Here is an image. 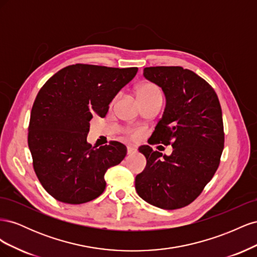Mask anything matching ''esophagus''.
Instances as JSON below:
<instances>
[{"instance_id":"34e87169","label":"esophagus","mask_w":257,"mask_h":257,"mask_svg":"<svg viewBox=\"0 0 257 257\" xmlns=\"http://www.w3.org/2000/svg\"><path fill=\"white\" fill-rule=\"evenodd\" d=\"M136 152H137V149H136L135 147H133V146H128L127 147V154H134Z\"/></svg>"}]
</instances>
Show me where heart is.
Segmentation results:
<instances>
[{
	"label": "heart",
	"mask_w": 257,
	"mask_h": 257,
	"mask_svg": "<svg viewBox=\"0 0 257 257\" xmlns=\"http://www.w3.org/2000/svg\"><path fill=\"white\" fill-rule=\"evenodd\" d=\"M136 95L137 98H144V97H162V92L158 85H155L154 83L151 82H145L142 83L136 90ZM134 138L139 136L138 132H135V133L132 134Z\"/></svg>",
	"instance_id": "b5f03b06"
}]
</instances>
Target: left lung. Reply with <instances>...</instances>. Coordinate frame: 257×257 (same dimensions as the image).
I'll list each match as a JSON object with an SVG mask.
<instances>
[{"instance_id": "left-lung-1", "label": "left lung", "mask_w": 257, "mask_h": 257, "mask_svg": "<svg viewBox=\"0 0 257 257\" xmlns=\"http://www.w3.org/2000/svg\"><path fill=\"white\" fill-rule=\"evenodd\" d=\"M144 77L162 88L166 98L149 144L172 145L173 152L139 147L147 165L135 178V189L150 205L179 209L199 195L219 167L224 148L221 105L211 85L190 69L146 67Z\"/></svg>"}]
</instances>
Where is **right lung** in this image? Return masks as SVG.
Segmentation results:
<instances>
[{
	"label": "right lung",
	"instance_id": "right-lung-1",
	"mask_svg": "<svg viewBox=\"0 0 257 257\" xmlns=\"http://www.w3.org/2000/svg\"><path fill=\"white\" fill-rule=\"evenodd\" d=\"M137 67L75 64L62 68L38 92L31 111L28 144L38 180L62 203L78 205L105 190L108 168L125 158L126 147L87 143L89 121L105 116Z\"/></svg>",
	"mask_w": 257,
	"mask_h": 257
}]
</instances>
